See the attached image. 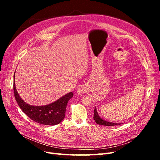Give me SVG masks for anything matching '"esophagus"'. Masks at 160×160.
Returning <instances> with one entry per match:
<instances>
[{
	"label": "esophagus",
	"instance_id": "esophagus-1",
	"mask_svg": "<svg viewBox=\"0 0 160 160\" xmlns=\"http://www.w3.org/2000/svg\"><path fill=\"white\" fill-rule=\"evenodd\" d=\"M85 91H86V89L84 85H80L79 88H77V93L79 95H83V93H85Z\"/></svg>",
	"mask_w": 160,
	"mask_h": 160
}]
</instances>
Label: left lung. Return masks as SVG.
Returning <instances> with one entry per match:
<instances>
[{
    "mask_svg": "<svg viewBox=\"0 0 160 160\" xmlns=\"http://www.w3.org/2000/svg\"><path fill=\"white\" fill-rule=\"evenodd\" d=\"M93 119L95 120V122L98 124L101 125H105V126H113V125L122 124L120 123H113V122H108V121H105L103 119L100 118V116L99 115V114L98 113V111H97V108L95 107V109H94Z\"/></svg>",
    "mask_w": 160,
    "mask_h": 160,
    "instance_id": "8db88e82",
    "label": "left lung"
}]
</instances>
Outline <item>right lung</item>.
<instances>
[{
	"label": "right lung",
	"instance_id": "obj_1",
	"mask_svg": "<svg viewBox=\"0 0 160 160\" xmlns=\"http://www.w3.org/2000/svg\"><path fill=\"white\" fill-rule=\"evenodd\" d=\"M15 72L14 73L13 89L14 98L19 107L28 118L34 122L46 125H55L60 123L65 117L67 105L73 96L72 92L62 96L50 104L42 106L31 105L26 103L18 95L15 86Z\"/></svg>",
	"mask_w": 160,
	"mask_h": 160
}]
</instances>
